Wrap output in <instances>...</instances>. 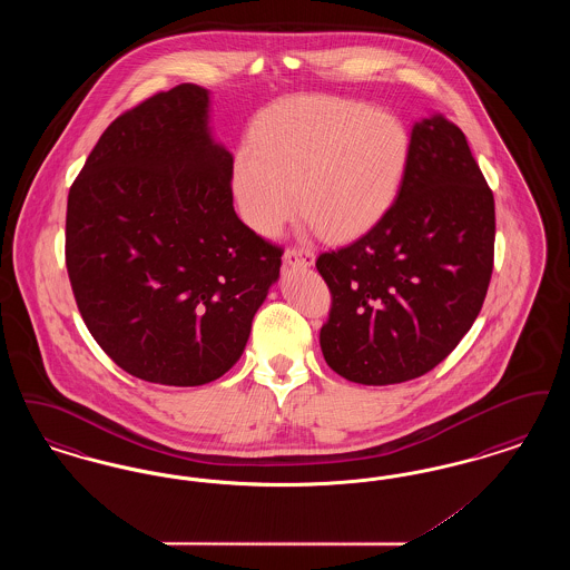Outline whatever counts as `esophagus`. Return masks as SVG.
<instances>
[{"label": "esophagus", "instance_id": "esophagus-1", "mask_svg": "<svg viewBox=\"0 0 570 570\" xmlns=\"http://www.w3.org/2000/svg\"><path fill=\"white\" fill-rule=\"evenodd\" d=\"M284 263L291 267H312L314 265V252L309 247H288L284 252Z\"/></svg>", "mask_w": 570, "mask_h": 570}]
</instances>
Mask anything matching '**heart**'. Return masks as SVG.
Instances as JSON below:
<instances>
[{
    "label": "heart",
    "mask_w": 570,
    "mask_h": 570,
    "mask_svg": "<svg viewBox=\"0 0 570 570\" xmlns=\"http://www.w3.org/2000/svg\"><path fill=\"white\" fill-rule=\"evenodd\" d=\"M410 158L406 128L370 105L309 96L269 110L235 160L245 222L275 235L298 212L328 242L370 233L393 207Z\"/></svg>",
    "instance_id": "heart-1"
}]
</instances>
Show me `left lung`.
Masks as SVG:
<instances>
[{
	"label": "left lung",
	"mask_w": 570,
	"mask_h": 570,
	"mask_svg": "<svg viewBox=\"0 0 570 570\" xmlns=\"http://www.w3.org/2000/svg\"><path fill=\"white\" fill-rule=\"evenodd\" d=\"M493 194L460 128L414 124L400 194L379 224L318 256L331 291L321 348L358 384L419 379L476 321L493 272Z\"/></svg>",
	"instance_id": "8db88e82"
}]
</instances>
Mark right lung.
Listing matches in <instances>:
<instances>
[{
    "label": "right lung",
    "instance_id": "1",
    "mask_svg": "<svg viewBox=\"0 0 570 570\" xmlns=\"http://www.w3.org/2000/svg\"><path fill=\"white\" fill-rule=\"evenodd\" d=\"M209 91L184 82L119 115L68 194L66 267L82 321L136 379L198 386L244 353L284 249L235 214Z\"/></svg>",
    "mask_w": 570,
    "mask_h": 570
}]
</instances>
